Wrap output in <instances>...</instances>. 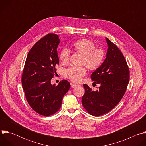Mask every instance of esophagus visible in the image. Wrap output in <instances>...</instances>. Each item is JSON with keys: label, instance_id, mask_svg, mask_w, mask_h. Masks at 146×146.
Masks as SVG:
<instances>
[{"label": "esophagus", "instance_id": "34e87169", "mask_svg": "<svg viewBox=\"0 0 146 146\" xmlns=\"http://www.w3.org/2000/svg\"><path fill=\"white\" fill-rule=\"evenodd\" d=\"M79 85L78 84H72L71 83V87L72 88H74V87H76V86H78Z\"/></svg>", "mask_w": 146, "mask_h": 146}]
</instances>
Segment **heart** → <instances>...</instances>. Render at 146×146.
<instances>
[{"instance_id":"heart-1","label":"heart","mask_w":146,"mask_h":146,"mask_svg":"<svg viewBox=\"0 0 146 146\" xmlns=\"http://www.w3.org/2000/svg\"><path fill=\"white\" fill-rule=\"evenodd\" d=\"M72 49L82 56L79 64L83 65L78 67H71L64 71V75L74 82L80 81L81 77L85 75L86 70L84 68L90 70L98 68L103 62L104 51L101 48H96L95 44L88 39H81L75 42L72 46ZM71 52L68 49H62L59 54V59L63 64L69 63Z\"/></svg>"}]
</instances>
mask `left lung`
Returning a JSON list of instances; mask_svg holds the SVG:
<instances>
[{
    "mask_svg": "<svg viewBox=\"0 0 146 146\" xmlns=\"http://www.w3.org/2000/svg\"><path fill=\"white\" fill-rule=\"evenodd\" d=\"M108 50L102 64L94 71L91 78L100 84L97 91L83 84L85 93L82 102L90 114L100 116L113 109L124 96L129 80V70L126 60L119 48L105 38Z\"/></svg>",
    "mask_w": 146,
    "mask_h": 146,
    "instance_id": "8db88e82",
    "label": "left lung"
}]
</instances>
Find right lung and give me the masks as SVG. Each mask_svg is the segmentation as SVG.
<instances>
[{"label": "right lung", "mask_w": 146, "mask_h": 146, "mask_svg": "<svg viewBox=\"0 0 146 146\" xmlns=\"http://www.w3.org/2000/svg\"><path fill=\"white\" fill-rule=\"evenodd\" d=\"M60 41L58 35L53 33L37 41L28 53L22 73L26 100L35 111L44 116L52 115L60 109L63 98L71 86L64 79L57 86L50 82L59 64L57 48Z\"/></svg>", "instance_id": "1"}]
</instances>
